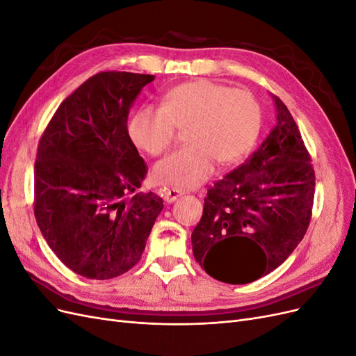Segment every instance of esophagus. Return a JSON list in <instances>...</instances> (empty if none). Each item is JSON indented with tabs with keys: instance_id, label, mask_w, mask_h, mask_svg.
Masks as SVG:
<instances>
[{
	"instance_id": "obj_1",
	"label": "esophagus",
	"mask_w": 356,
	"mask_h": 356,
	"mask_svg": "<svg viewBox=\"0 0 356 356\" xmlns=\"http://www.w3.org/2000/svg\"><path fill=\"white\" fill-rule=\"evenodd\" d=\"M182 195H184V191L178 190V188H165V190H163V199H165L168 203L175 202V200H177L178 197H181Z\"/></svg>"
}]
</instances>
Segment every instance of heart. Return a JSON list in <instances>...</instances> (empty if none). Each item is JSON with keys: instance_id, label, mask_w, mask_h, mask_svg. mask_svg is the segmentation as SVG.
<instances>
[{"instance_id": "heart-1", "label": "heart", "mask_w": 356, "mask_h": 356, "mask_svg": "<svg viewBox=\"0 0 356 356\" xmlns=\"http://www.w3.org/2000/svg\"><path fill=\"white\" fill-rule=\"evenodd\" d=\"M177 127H188V147L160 160L154 177L160 184L195 188L212 175L217 161L229 166L251 152L261 110L251 92L199 79L169 90L161 106H141L129 122V135L156 157L170 147Z\"/></svg>"}]
</instances>
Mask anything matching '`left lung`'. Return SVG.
<instances>
[{
	"label": "left lung",
	"instance_id": "left-lung-1",
	"mask_svg": "<svg viewBox=\"0 0 356 356\" xmlns=\"http://www.w3.org/2000/svg\"><path fill=\"white\" fill-rule=\"evenodd\" d=\"M276 126L239 168L208 190L191 233L196 261L217 281L243 285L281 266L303 239L315 172L298 127L272 95Z\"/></svg>",
	"mask_w": 356,
	"mask_h": 356
}]
</instances>
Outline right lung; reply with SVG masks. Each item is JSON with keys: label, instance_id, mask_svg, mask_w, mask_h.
Listing matches in <instances>:
<instances>
[{"label": "right lung", "instance_id": "right-lung-1", "mask_svg": "<svg viewBox=\"0 0 356 356\" xmlns=\"http://www.w3.org/2000/svg\"><path fill=\"white\" fill-rule=\"evenodd\" d=\"M154 75L106 71L63 101L42 134L34 213L59 260L89 279H113L144 252L161 197L141 187L147 165L127 132V114Z\"/></svg>", "mask_w": 356, "mask_h": 356}]
</instances>
